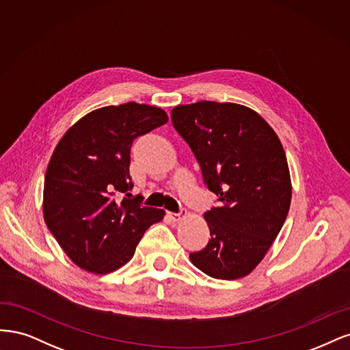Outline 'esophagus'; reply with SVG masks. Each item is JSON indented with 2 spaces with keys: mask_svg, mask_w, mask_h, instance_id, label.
I'll return each mask as SVG.
<instances>
[{
  "mask_svg": "<svg viewBox=\"0 0 350 350\" xmlns=\"http://www.w3.org/2000/svg\"><path fill=\"white\" fill-rule=\"evenodd\" d=\"M186 209H182V211H180L178 213H173V212H170V213H168V217H170L172 218V221H174V222H178V221H182L185 217H186Z\"/></svg>",
  "mask_w": 350,
  "mask_h": 350,
  "instance_id": "1",
  "label": "esophagus"
}]
</instances>
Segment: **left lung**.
Segmentation results:
<instances>
[{
    "label": "left lung",
    "instance_id": "8db88e82",
    "mask_svg": "<svg viewBox=\"0 0 350 350\" xmlns=\"http://www.w3.org/2000/svg\"><path fill=\"white\" fill-rule=\"evenodd\" d=\"M172 122L219 202L204 215L211 240L190 253V262L211 278H244L263 260L288 215L292 185L284 146L260 115L235 103L177 106Z\"/></svg>",
    "mask_w": 350,
    "mask_h": 350
}]
</instances>
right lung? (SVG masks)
Segmentation results:
<instances>
[{
	"instance_id": "1",
	"label": "right lung",
	"mask_w": 350,
	"mask_h": 350,
	"mask_svg": "<svg viewBox=\"0 0 350 350\" xmlns=\"http://www.w3.org/2000/svg\"><path fill=\"white\" fill-rule=\"evenodd\" d=\"M167 120L163 109L135 101L106 106L74 123L56 145L44 174L43 218L78 267L115 272L164 218L163 209L141 206V196L129 199V164L135 138Z\"/></svg>"
}]
</instances>
